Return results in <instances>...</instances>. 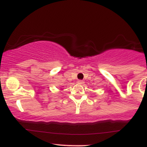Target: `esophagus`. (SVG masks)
<instances>
[{
	"label": "esophagus",
	"instance_id": "esophagus-1",
	"mask_svg": "<svg viewBox=\"0 0 147 147\" xmlns=\"http://www.w3.org/2000/svg\"><path fill=\"white\" fill-rule=\"evenodd\" d=\"M77 83H78V84H83L84 83V82L82 80H79L78 82H77Z\"/></svg>",
	"mask_w": 147,
	"mask_h": 147
}]
</instances>
